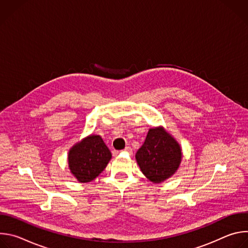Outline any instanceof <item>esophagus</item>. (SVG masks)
<instances>
[{
	"instance_id": "1",
	"label": "esophagus",
	"mask_w": 248,
	"mask_h": 248,
	"mask_svg": "<svg viewBox=\"0 0 248 248\" xmlns=\"http://www.w3.org/2000/svg\"><path fill=\"white\" fill-rule=\"evenodd\" d=\"M124 152H126V153H128L129 155H131V154H132V149H131V147L126 146V147L124 149Z\"/></svg>"
}]
</instances>
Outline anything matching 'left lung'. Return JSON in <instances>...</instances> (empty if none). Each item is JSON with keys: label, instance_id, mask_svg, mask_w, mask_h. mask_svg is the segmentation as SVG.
Wrapping results in <instances>:
<instances>
[{"label": "left lung", "instance_id": "obj_1", "mask_svg": "<svg viewBox=\"0 0 248 248\" xmlns=\"http://www.w3.org/2000/svg\"><path fill=\"white\" fill-rule=\"evenodd\" d=\"M135 158L146 178L159 184L178 170L182 161V150L179 143L164 128L157 127L149 129Z\"/></svg>", "mask_w": 248, "mask_h": 248}]
</instances>
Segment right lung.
Listing matches in <instances>:
<instances>
[{"instance_id":"add662e5","label":"right lung","mask_w":248,"mask_h":248,"mask_svg":"<svg viewBox=\"0 0 248 248\" xmlns=\"http://www.w3.org/2000/svg\"><path fill=\"white\" fill-rule=\"evenodd\" d=\"M111 151L99 135H90L76 144L68 153L70 171L80 183L94 180L108 165Z\"/></svg>"}]
</instances>
